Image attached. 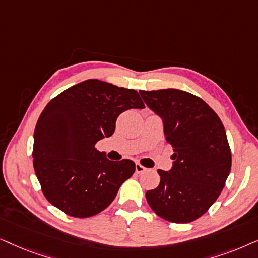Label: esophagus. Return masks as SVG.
Wrapping results in <instances>:
<instances>
[{
	"instance_id": "1",
	"label": "esophagus",
	"mask_w": 258,
	"mask_h": 258,
	"mask_svg": "<svg viewBox=\"0 0 258 258\" xmlns=\"http://www.w3.org/2000/svg\"><path fill=\"white\" fill-rule=\"evenodd\" d=\"M147 169L143 167V165H141L140 163H136L135 164V171H136V174H142V172H144L146 171Z\"/></svg>"
}]
</instances>
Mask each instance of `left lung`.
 Wrapping results in <instances>:
<instances>
[{
  "label": "left lung",
  "instance_id": "1",
  "mask_svg": "<svg viewBox=\"0 0 258 258\" xmlns=\"http://www.w3.org/2000/svg\"><path fill=\"white\" fill-rule=\"evenodd\" d=\"M163 119L165 141L175 154L171 170L146 197L154 213L171 223H190L208 211L223 190L231 169V150L223 123L195 95L178 89L140 90Z\"/></svg>",
  "mask_w": 258,
  "mask_h": 258
}]
</instances>
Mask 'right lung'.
<instances>
[{"mask_svg": "<svg viewBox=\"0 0 258 258\" xmlns=\"http://www.w3.org/2000/svg\"><path fill=\"white\" fill-rule=\"evenodd\" d=\"M143 109L139 93L100 80H87L52 98L34 133L33 164L42 192L73 217L104 210L135 172L130 160L109 161L95 148L115 132L128 109Z\"/></svg>", "mask_w": 258, "mask_h": 258, "instance_id": "add662e5", "label": "right lung"}]
</instances>
